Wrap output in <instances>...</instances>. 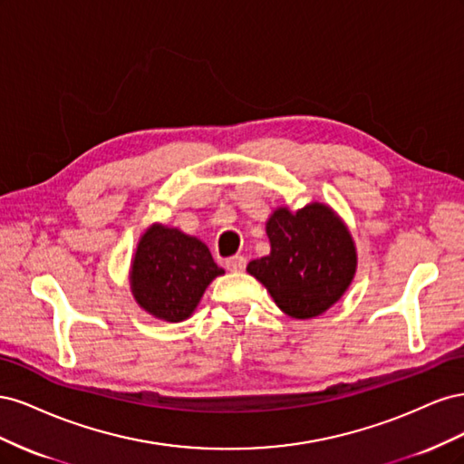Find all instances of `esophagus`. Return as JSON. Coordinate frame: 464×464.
Listing matches in <instances>:
<instances>
[{"mask_svg": "<svg viewBox=\"0 0 464 464\" xmlns=\"http://www.w3.org/2000/svg\"><path fill=\"white\" fill-rule=\"evenodd\" d=\"M246 257L244 256H234V257H230L228 261H227V269L228 271H232V273H240V271H244L246 269Z\"/></svg>", "mask_w": 464, "mask_h": 464, "instance_id": "1", "label": "esophagus"}]
</instances>
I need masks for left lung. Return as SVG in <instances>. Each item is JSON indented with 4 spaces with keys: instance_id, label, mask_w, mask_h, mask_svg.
Wrapping results in <instances>:
<instances>
[{
    "instance_id": "obj_1",
    "label": "left lung",
    "mask_w": 464,
    "mask_h": 464,
    "mask_svg": "<svg viewBox=\"0 0 464 464\" xmlns=\"http://www.w3.org/2000/svg\"><path fill=\"white\" fill-rule=\"evenodd\" d=\"M271 254L249 261L276 305L296 319L321 315L339 300L356 271L353 236L333 210L312 203L298 213L278 208L266 222Z\"/></svg>"
}]
</instances>
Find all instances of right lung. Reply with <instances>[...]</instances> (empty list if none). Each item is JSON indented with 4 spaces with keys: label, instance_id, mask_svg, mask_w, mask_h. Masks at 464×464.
<instances>
[{
    "label": "right lung",
    "instance_id": "1",
    "mask_svg": "<svg viewBox=\"0 0 464 464\" xmlns=\"http://www.w3.org/2000/svg\"><path fill=\"white\" fill-rule=\"evenodd\" d=\"M222 273L198 237L154 224L137 246L131 290L145 312L178 323L193 314L210 280Z\"/></svg>",
    "mask_w": 464,
    "mask_h": 464
}]
</instances>
